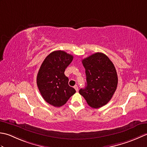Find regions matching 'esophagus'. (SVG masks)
Instances as JSON below:
<instances>
[{
  "label": "esophagus",
  "mask_w": 147,
  "mask_h": 147,
  "mask_svg": "<svg viewBox=\"0 0 147 147\" xmlns=\"http://www.w3.org/2000/svg\"><path fill=\"white\" fill-rule=\"evenodd\" d=\"M74 88H75V89H76L77 92L78 91H79V88H78V86H77V85L74 86Z\"/></svg>",
  "instance_id": "34e87169"
}]
</instances>
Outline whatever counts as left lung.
Returning <instances> with one entry per match:
<instances>
[{"instance_id":"1","label":"left lung","mask_w":147,"mask_h":147,"mask_svg":"<svg viewBox=\"0 0 147 147\" xmlns=\"http://www.w3.org/2000/svg\"><path fill=\"white\" fill-rule=\"evenodd\" d=\"M86 86L79 93L92 109H98L111 100L117 87L118 77L113 63L107 55L96 53L82 60Z\"/></svg>"}]
</instances>
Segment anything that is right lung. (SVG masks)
<instances>
[{
	"label": "right lung",
	"mask_w": 147,
	"mask_h": 147,
	"mask_svg": "<svg viewBox=\"0 0 147 147\" xmlns=\"http://www.w3.org/2000/svg\"><path fill=\"white\" fill-rule=\"evenodd\" d=\"M73 58L63 51H55L45 58L38 71V90L44 100L55 107L63 105L76 92L68 85V78L64 74Z\"/></svg>",
	"instance_id": "right-lung-1"
}]
</instances>
